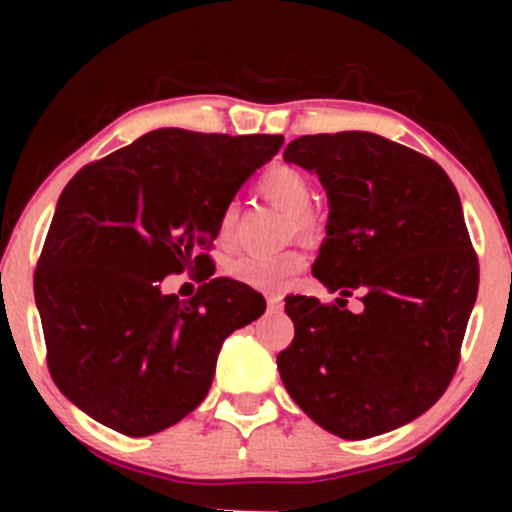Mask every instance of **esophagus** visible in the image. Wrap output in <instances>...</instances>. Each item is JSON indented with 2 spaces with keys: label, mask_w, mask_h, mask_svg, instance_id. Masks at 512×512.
<instances>
[{
  "label": "esophagus",
  "mask_w": 512,
  "mask_h": 512,
  "mask_svg": "<svg viewBox=\"0 0 512 512\" xmlns=\"http://www.w3.org/2000/svg\"><path fill=\"white\" fill-rule=\"evenodd\" d=\"M267 310H269V313H281V310H284V301H281V298H276V296H269L267 298Z\"/></svg>",
  "instance_id": "1"
}]
</instances>
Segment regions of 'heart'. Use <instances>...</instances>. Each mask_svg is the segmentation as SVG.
I'll list each match as a JSON object with an SVG mask.
<instances>
[{
  "mask_svg": "<svg viewBox=\"0 0 512 512\" xmlns=\"http://www.w3.org/2000/svg\"><path fill=\"white\" fill-rule=\"evenodd\" d=\"M257 190L267 202L293 214L291 231L298 236H313L317 231L315 216L310 214V199H313V185L298 168L279 166L267 170L257 182ZM236 231V207L223 209L216 226V240L228 245ZM308 267V257L301 250H286L279 255H248L228 264V274L240 284L252 286L257 291L279 293Z\"/></svg>",
  "mask_w": 512,
  "mask_h": 512,
  "instance_id": "b5f03b06",
  "label": "heart"
}]
</instances>
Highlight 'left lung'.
<instances>
[{"label":"left lung","mask_w":512,"mask_h":512,"mask_svg":"<svg viewBox=\"0 0 512 512\" xmlns=\"http://www.w3.org/2000/svg\"><path fill=\"white\" fill-rule=\"evenodd\" d=\"M284 161L315 170L330 199L315 279L363 292L364 313L289 296L296 337L276 366L325 431L380 436L431 409L460 363L479 289L460 195L436 161L370 132L298 137Z\"/></svg>","instance_id":"obj_1"}]
</instances>
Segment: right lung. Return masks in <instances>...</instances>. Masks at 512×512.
<instances>
[{"label": "right lung", "mask_w": 512, "mask_h": 512, "mask_svg": "<svg viewBox=\"0 0 512 512\" xmlns=\"http://www.w3.org/2000/svg\"><path fill=\"white\" fill-rule=\"evenodd\" d=\"M281 134L156 129L67 182L35 267L48 368L98 424L151 436L207 397L223 339L267 308L262 293L211 276L207 250L243 182ZM200 272L187 304L160 281Z\"/></svg>", "instance_id": "1"}]
</instances>
